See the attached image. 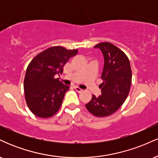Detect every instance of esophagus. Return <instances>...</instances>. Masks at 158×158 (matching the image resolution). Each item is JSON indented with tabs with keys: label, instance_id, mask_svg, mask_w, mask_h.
<instances>
[{
	"label": "esophagus",
	"instance_id": "34e87169",
	"mask_svg": "<svg viewBox=\"0 0 158 158\" xmlns=\"http://www.w3.org/2000/svg\"><path fill=\"white\" fill-rule=\"evenodd\" d=\"M74 88H75V90H77V92H79V93H80V92L82 91V89H81L80 88H79V87L77 86H74Z\"/></svg>",
	"mask_w": 158,
	"mask_h": 158
}]
</instances>
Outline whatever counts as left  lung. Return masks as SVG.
<instances>
[{
	"label": "left lung",
	"instance_id": "1",
	"mask_svg": "<svg viewBox=\"0 0 158 158\" xmlns=\"http://www.w3.org/2000/svg\"><path fill=\"white\" fill-rule=\"evenodd\" d=\"M104 57L102 77L99 85L102 95L85 104L87 109L96 117H107L122 106L128 97L131 84V69L126 54L109 42L99 43L94 47Z\"/></svg>",
	"mask_w": 158,
	"mask_h": 158
}]
</instances>
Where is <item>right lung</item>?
<instances>
[{"label": "right lung", "mask_w": 158, "mask_h": 158, "mask_svg": "<svg viewBox=\"0 0 158 158\" xmlns=\"http://www.w3.org/2000/svg\"><path fill=\"white\" fill-rule=\"evenodd\" d=\"M77 52V50L52 47L38 54L28 65L23 89L27 106L35 116L48 118L60 108L69 86L55 76L61 74L63 66Z\"/></svg>", "instance_id": "add662e5"}]
</instances>
